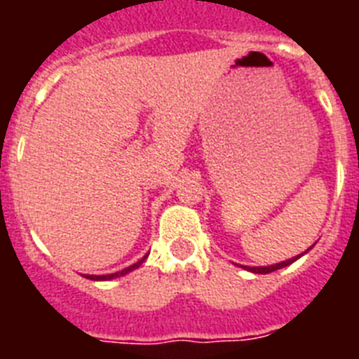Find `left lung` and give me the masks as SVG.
I'll use <instances>...</instances> for the list:
<instances>
[{"label":"left lung","instance_id":"1","mask_svg":"<svg viewBox=\"0 0 359 359\" xmlns=\"http://www.w3.org/2000/svg\"><path fill=\"white\" fill-rule=\"evenodd\" d=\"M304 253H306V252H304ZM304 253H300V255L293 257V259H287V261H284V262H278V264L262 266V268H259V266H257V268H252V266H243V268L248 269V271H252V273L266 275V273H271V271H277V269H280V268H286V266H290L291 262H294V261H297V259H300V257H302Z\"/></svg>","mask_w":359,"mask_h":359}]
</instances>
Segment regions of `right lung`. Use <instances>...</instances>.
<instances>
[{
	"mask_svg": "<svg viewBox=\"0 0 359 359\" xmlns=\"http://www.w3.org/2000/svg\"><path fill=\"white\" fill-rule=\"evenodd\" d=\"M145 259H147V255L142 257L140 261L135 262V264L129 266V268L122 269V271H116V273H111V275H86V278H91V280H111V278H118V277H122V275H128L129 271L136 269V268H138V266H142V262H144Z\"/></svg>",
	"mask_w": 359,
	"mask_h": 359,
	"instance_id": "right-lung-1",
	"label": "right lung"
}]
</instances>
